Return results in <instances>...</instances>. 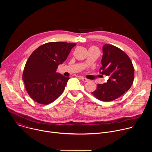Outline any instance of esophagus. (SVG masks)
<instances>
[{
	"mask_svg": "<svg viewBox=\"0 0 152 152\" xmlns=\"http://www.w3.org/2000/svg\"><path fill=\"white\" fill-rule=\"evenodd\" d=\"M81 79H82V80L83 81V82H88V79H87L86 78H85V77H82L81 78Z\"/></svg>",
	"mask_w": 152,
	"mask_h": 152,
	"instance_id": "34e87169",
	"label": "esophagus"
}]
</instances>
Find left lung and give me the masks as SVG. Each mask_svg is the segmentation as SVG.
Wrapping results in <instances>:
<instances>
[{
	"label": "left lung",
	"instance_id": "left-lung-1",
	"mask_svg": "<svg viewBox=\"0 0 152 152\" xmlns=\"http://www.w3.org/2000/svg\"><path fill=\"white\" fill-rule=\"evenodd\" d=\"M102 64L99 73L108 76L109 79L106 83L98 84L91 93L101 101L111 102L131 88L134 78V67L126 53L110 44L103 46Z\"/></svg>",
	"mask_w": 152,
	"mask_h": 152
}]
</instances>
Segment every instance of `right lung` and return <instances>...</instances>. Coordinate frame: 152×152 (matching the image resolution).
Returning a JSON list of instances; mask_svg holds the SVG:
<instances>
[{
    "label": "right lung",
    "instance_id": "add662e5",
    "mask_svg": "<svg viewBox=\"0 0 152 152\" xmlns=\"http://www.w3.org/2000/svg\"><path fill=\"white\" fill-rule=\"evenodd\" d=\"M75 43L49 42L37 48L25 65L23 80L27 93L36 102L48 104L63 93L70 79L57 73Z\"/></svg>",
    "mask_w": 152,
    "mask_h": 152
}]
</instances>
